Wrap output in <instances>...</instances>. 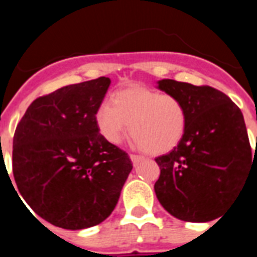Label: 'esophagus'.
<instances>
[{"mask_svg": "<svg viewBox=\"0 0 257 257\" xmlns=\"http://www.w3.org/2000/svg\"><path fill=\"white\" fill-rule=\"evenodd\" d=\"M130 158H131V161H133L134 165H136V163L140 162V161L143 160V157L138 156V154H130Z\"/></svg>", "mask_w": 257, "mask_h": 257, "instance_id": "1", "label": "esophagus"}]
</instances>
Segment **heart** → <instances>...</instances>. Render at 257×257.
<instances>
[{
	"label": "heart",
	"instance_id": "obj_1",
	"mask_svg": "<svg viewBox=\"0 0 257 257\" xmlns=\"http://www.w3.org/2000/svg\"><path fill=\"white\" fill-rule=\"evenodd\" d=\"M95 122L110 144H119L130 124V134L138 147L149 154H163L183 139L188 112L185 104L175 95L131 86L112 95V105L101 104Z\"/></svg>",
	"mask_w": 257,
	"mask_h": 257
}]
</instances>
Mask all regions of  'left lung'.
Returning <instances> with one entry per match:
<instances>
[{"label": "left lung", "instance_id": "left-lung-1", "mask_svg": "<svg viewBox=\"0 0 257 257\" xmlns=\"http://www.w3.org/2000/svg\"><path fill=\"white\" fill-rule=\"evenodd\" d=\"M158 88L181 99L188 124L178 147L156 158L161 169L157 198L184 221L217 219L242 192L252 163L243 114L210 86L161 79Z\"/></svg>", "mask_w": 257, "mask_h": 257}]
</instances>
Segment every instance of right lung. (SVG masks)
Returning <instances> with one entry per match:
<instances>
[{
    "instance_id": "1",
    "label": "right lung",
    "mask_w": 257,
    "mask_h": 257,
    "mask_svg": "<svg viewBox=\"0 0 257 257\" xmlns=\"http://www.w3.org/2000/svg\"><path fill=\"white\" fill-rule=\"evenodd\" d=\"M109 85L99 77L37 97L15 130L13 172L20 196L59 228L104 221L133 170L128 154L106 142L95 122Z\"/></svg>"
}]
</instances>
